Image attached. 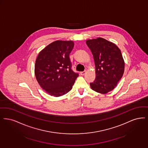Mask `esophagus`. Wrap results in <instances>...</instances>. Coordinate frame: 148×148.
Instances as JSON below:
<instances>
[{"label":"esophagus","mask_w":148,"mask_h":148,"mask_svg":"<svg viewBox=\"0 0 148 148\" xmlns=\"http://www.w3.org/2000/svg\"><path fill=\"white\" fill-rule=\"evenodd\" d=\"M86 71H82V72H80V74L81 75H84L86 73Z\"/></svg>","instance_id":"esophagus-1"}]
</instances>
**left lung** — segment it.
<instances>
[{
	"instance_id": "8db88e82",
	"label": "left lung",
	"mask_w": 148,
	"mask_h": 148,
	"mask_svg": "<svg viewBox=\"0 0 148 148\" xmlns=\"http://www.w3.org/2000/svg\"><path fill=\"white\" fill-rule=\"evenodd\" d=\"M86 44L92 52L96 66V78L91 88L105 94L113 90L122 77L124 62L120 49L112 42L98 38L88 40Z\"/></svg>"
}]
</instances>
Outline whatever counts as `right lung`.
<instances>
[{
  "label": "right lung",
  "mask_w": 148,
  "mask_h": 148,
  "mask_svg": "<svg viewBox=\"0 0 148 148\" xmlns=\"http://www.w3.org/2000/svg\"><path fill=\"white\" fill-rule=\"evenodd\" d=\"M73 46L72 41H56L40 52L36 60V79L51 96H61L68 93L78 76L72 69L70 58Z\"/></svg>",
  "instance_id": "add662e5"
}]
</instances>
